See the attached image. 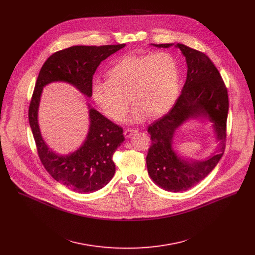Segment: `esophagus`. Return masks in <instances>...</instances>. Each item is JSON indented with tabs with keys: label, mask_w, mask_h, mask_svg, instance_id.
<instances>
[{
	"label": "esophagus",
	"mask_w": 255,
	"mask_h": 255,
	"mask_svg": "<svg viewBox=\"0 0 255 255\" xmlns=\"http://www.w3.org/2000/svg\"><path fill=\"white\" fill-rule=\"evenodd\" d=\"M137 130L136 129H131V128H128V129H125L124 131V135L126 138H130L134 133H136Z\"/></svg>",
	"instance_id": "34e87169"
}]
</instances>
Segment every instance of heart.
<instances>
[{
	"instance_id": "b5f03b06",
	"label": "heart",
	"mask_w": 255,
	"mask_h": 255,
	"mask_svg": "<svg viewBox=\"0 0 255 255\" xmlns=\"http://www.w3.org/2000/svg\"><path fill=\"white\" fill-rule=\"evenodd\" d=\"M107 81L95 80L92 95L102 112L121 121L130 105H136L132 121L146 114L158 117L174 105L179 93V68L175 57L164 51L128 54L108 69Z\"/></svg>"
}]
</instances>
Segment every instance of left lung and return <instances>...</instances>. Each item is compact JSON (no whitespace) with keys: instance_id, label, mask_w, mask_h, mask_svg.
I'll use <instances>...</instances> for the list:
<instances>
[{"instance_id":"8db88e82","label":"left lung","mask_w":255,"mask_h":255,"mask_svg":"<svg viewBox=\"0 0 255 255\" xmlns=\"http://www.w3.org/2000/svg\"><path fill=\"white\" fill-rule=\"evenodd\" d=\"M168 48L172 43L153 44ZM186 57L188 72L181 94L170 111L149 125L151 146L146 156L148 174L160 188L187 191L204 179L223 156L229 101L225 84L213 61L199 50L177 43ZM205 118L212 123L220 142L217 150L203 161L188 160L172 148L175 130L189 119Z\"/></svg>"}]
</instances>
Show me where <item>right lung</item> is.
<instances>
[{
    "label": "right lung",
    "mask_w": 255,
    "mask_h": 255,
    "mask_svg": "<svg viewBox=\"0 0 255 255\" xmlns=\"http://www.w3.org/2000/svg\"><path fill=\"white\" fill-rule=\"evenodd\" d=\"M124 46L77 45L57 51L44 62L35 84L28 117L39 158L56 181L78 193L98 191L112 179L116 169L112 158L125 140L123 129L88 105L90 128L85 142L74 152L57 154L46 145L38 124L42 89L53 82H64L92 97L93 76L97 67Z\"/></svg>",
    "instance_id": "obj_1"
}]
</instances>
